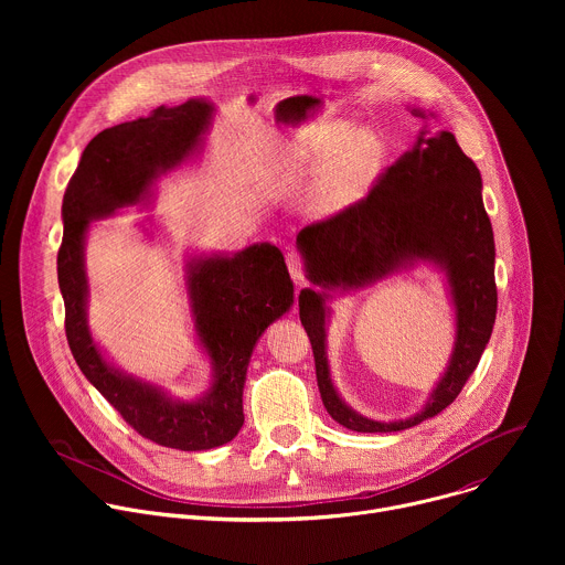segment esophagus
<instances>
[{
  "mask_svg": "<svg viewBox=\"0 0 565 565\" xmlns=\"http://www.w3.org/2000/svg\"><path fill=\"white\" fill-rule=\"evenodd\" d=\"M286 264H288V270H290V277L295 279L297 286L303 284V262L297 253H288L286 255Z\"/></svg>",
  "mask_w": 565,
  "mask_h": 565,
  "instance_id": "esophagus-1",
  "label": "esophagus"
}]
</instances>
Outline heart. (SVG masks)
<instances>
[{"label": "heart", "mask_w": 565, "mask_h": 565, "mask_svg": "<svg viewBox=\"0 0 565 565\" xmlns=\"http://www.w3.org/2000/svg\"><path fill=\"white\" fill-rule=\"evenodd\" d=\"M286 158L303 168L317 163L303 190V207L310 216L324 218L366 196L380 172L384 145L369 127L315 120L292 134Z\"/></svg>", "instance_id": "b5f03b06"}]
</instances>
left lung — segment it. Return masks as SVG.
Here are the masks:
<instances>
[{
  "mask_svg": "<svg viewBox=\"0 0 565 565\" xmlns=\"http://www.w3.org/2000/svg\"><path fill=\"white\" fill-rule=\"evenodd\" d=\"M427 118L425 111L414 109ZM297 250L315 288L299 292V317L308 333L317 386L335 423L360 434L402 431L447 409L478 366L497 321L494 232L482 205V181L451 131L425 125L414 149L391 166L366 199L335 216L306 225ZM416 263H431L448 277L457 310L450 364L426 407L405 422L380 424L351 411L337 393L326 349V301L372 285Z\"/></svg>",
  "mask_w": 565,
  "mask_h": 565,
  "instance_id": "left-lung-1",
  "label": "left lung"
}]
</instances>
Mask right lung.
Instances as JSON below:
<instances>
[{"label": "right lung", "mask_w": 565, "mask_h": 565, "mask_svg": "<svg viewBox=\"0 0 565 565\" xmlns=\"http://www.w3.org/2000/svg\"><path fill=\"white\" fill-rule=\"evenodd\" d=\"M212 114L207 98H190L100 131L85 147L62 201L57 281L68 349L79 371L142 438L181 451L225 445L244 427V384L255 344L295 301L284 255L273 244H255L236 255L185 262L194 331L210 358L212 384L194 399H179L114 366L94 342L85 241L92 221L131 205L147 207L156 181L201 153Z\"/></svg>", "instance_id": "1"}]
</instances>
